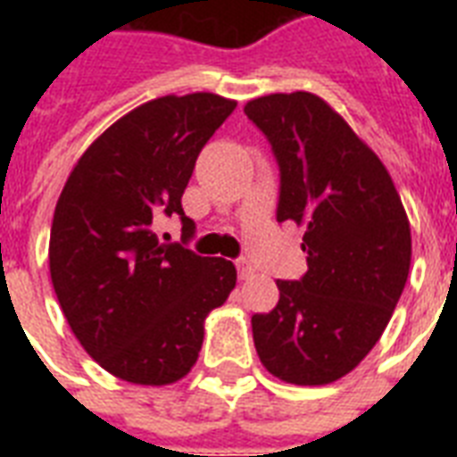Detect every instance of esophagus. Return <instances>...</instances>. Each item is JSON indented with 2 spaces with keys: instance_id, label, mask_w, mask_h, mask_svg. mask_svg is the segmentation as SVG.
<instances>
[{
  "instance_id": "obj_1",
  "label": "esophagus",
  "mask_w": 457,
  "mask_h": 457,
  "mask_svg": "<svg viewBox=\"0 0 457 457\" xmlns=\"http://www.w3.org/2000/svg\"><path fill=\"white\" fill-rule=\"evenodd\" d=\"M237 272H239V279L256 278V268H253L246 258H239V261H237Z\"/></svg>"
}]
</instances>
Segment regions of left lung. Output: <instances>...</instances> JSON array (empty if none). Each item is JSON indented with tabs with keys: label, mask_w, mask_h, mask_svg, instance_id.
<instances>
[{
	"label": "left lung",
	"mask_w": 457,
	"mask_h": 457,
	"mask_svg": "<svg viewBox=\"0 0 457 457\" xmlns=\"http://www.w3.org/2000/svg\"><path fill=\"white\" fill-rule=\"evenodd\" d=\"M244 113L278 156V220L305 229L308 253L303 278L278 279V305L251 318L258 358L287 384H332L389 325L411 270V222L379 156L325 99L279 92Z\"/></svg>",
	"instance_id": "left-lung-1"
}]
</instances>
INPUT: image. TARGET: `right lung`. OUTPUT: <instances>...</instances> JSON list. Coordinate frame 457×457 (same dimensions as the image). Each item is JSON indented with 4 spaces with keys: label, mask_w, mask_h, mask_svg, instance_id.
<instances>
[{
    "label": "right lung",
    "mask_w": 457,
    "mask_h": 457,
    "mask_svg": "<svg viewBox=\"0 0 457 457\" xmlns=\"http://www.w3.org/2000/svg\"><path fill=\"white\" fill-rule=\"evenodd\" d=\"M235 106L213 92L142 104L85 149L61 189L49 235L54 292L75 339L118 379H182L199 358L208 312L235 289L232 261L163 244L154 229L178 213L192 235L182 194Z\"/></svg>",
    "instance_id": "add662e5"
}]
</instances>
